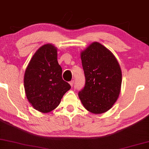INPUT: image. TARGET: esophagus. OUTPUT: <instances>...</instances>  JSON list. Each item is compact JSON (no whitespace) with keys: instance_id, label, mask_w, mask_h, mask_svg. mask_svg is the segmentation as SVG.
I'll list each match as a JSON object with an SVG mask.
<instances>
[{"instance_id":"1","label":"esophagus","mask_w":149,"mask_h":149,"mask_svg":"<svg viewBox=\"0 0 149 149\" xmlns=\"http://www.w3.org/2000/svg\"><path fill=\"white\" fill-rule=\"evenodd\" d=\"M70 84L71 86H73V85H74V81H73V80H72V81H70Z\"/></svg>"}]
</instances>
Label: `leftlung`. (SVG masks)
Returning a JSON list of instances; mask_svg holds the SVG:
<instances>
[{
  "label": "left lung",
  "mask_w": 149,
  "mask_h": 149,
  "mask_svg": "<svg viewBox=\"0 0 149 149\" xmlns=\"http://www.w3.org/2000/svg\"><path fill=\"white\" fill-rule=\"evenodd\" d=\"M81 59L86 81L79 92V99L90 112H106L116 102L120 91L119 64L113 54L98 42H93L83 51Z\"/></svg>",
  "instance_id": "1"
}]
</instances>
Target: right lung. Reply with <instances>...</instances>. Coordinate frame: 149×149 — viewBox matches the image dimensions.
<instances>
[{
    "label": "right lung",
    "mask_w": 149,
    "mask_h": 149,
    "mask_svg": "<svg viewBox=\"0 0 149 149\" xmlns=\"http://www.w3.org/2000/svg\"><path fill=\"white\" fill-rule=\"evenodd\" d=\"M24 88L29 102L43 113L56 109L71 88L63 79L62 68L54 45H43L33 55L24 74Z\"/></svg>",
    "instance_id": "right-lung-1"
}]
</instances>
